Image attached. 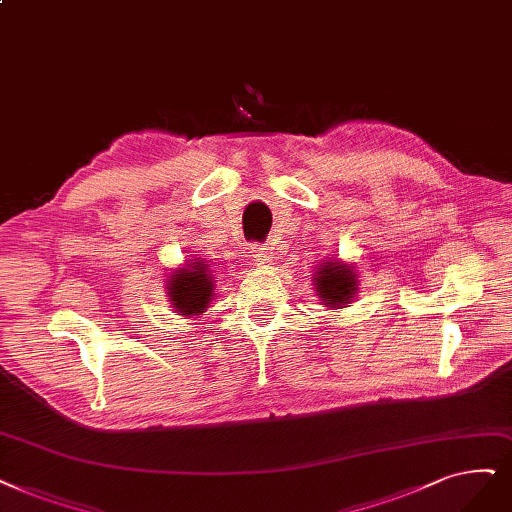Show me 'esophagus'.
Returning a JSON list of instances; mask_svg holds the SVG:
<instances>
[{
  "label": "esophagus",
  "instance_id": "obj_1",
  "mask_svg": "<svg viewBox=\"0 0 512 512\" xmlns=\"http://www.w3.org/2000/svg\"><path fill=\"white\" fill-rule=\"evenodd\" d=\"M251 257H253L257 263H261V266H272V261H274L272 249H268V246H253Z\"/></svg>",
  "mask_w": 512,
  "mask_h": 512
}]
</instances>
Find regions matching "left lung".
Wrapping results in <instances>:
<instances>
[{
	"instance_id": "1",
	"label": "left lung",
	"mask_w": 512,
	"mask_h": 512,
	"mask_svg": "<svg viewBox=\"0 0 512 512\" xmlns=\"http://www.w3.org/2000/svg\"><path fill=\"white\" fill-rule=\"evenodd\" d=\"M314 289L320 297V306L329 310L348 308L358 293V270L354 263H346L337 257L318 263L314 272Z\"/></svg>"
}]
</instances>
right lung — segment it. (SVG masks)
<instances>
[{"instance_id": "1", "label": "right lung", "mask_w": 512, "mask_h": 512, "mask_svg": "<svg viewBox=\"0 0 512 512\" xmlns=\"http://www.w3.org/2000/svg\"><path fill=\"white\" fill-rule=\"evenodd\" d=\"M168 301L179 316L198 318L215 299V278L211 263L196 257L168 276Z\"/></svg>"}]
</instances>
